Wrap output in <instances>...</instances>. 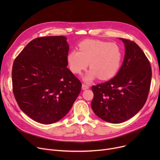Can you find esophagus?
Instances as JSON below:
<instances>
[{"label":"esophagus","instance_id":"34e87169","mask_svg":"<svg viewBox=\"0 0 160 160\" xmlns=\"http://www.w3.org/2000/svg\"><path fill=\"white\" fill-rule=\"evenodd\" d=\"M82 89H83V90H86V89H89V86L88 85H87V84H85V83H82Z\"/></svg>","mask_w":160,"mask_h":160}]
</instances>
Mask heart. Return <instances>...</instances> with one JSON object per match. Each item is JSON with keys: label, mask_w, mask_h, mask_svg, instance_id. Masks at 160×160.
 <instances>
[{"label": "heart", "mask_w": 160, "mask_h": 160, "mask_svg": "<svg viewBox=\"0 0 160 160\" xmlns=\"http://www.w3.org/2000/svg\"><path fill=\"white\" fill-rule=\"evenodd\" d=\"M79 50H72L67 55L70 70L80 74L89 63L91 70L84 80L90 82L97 78L109 80L118 72L122 60V52L118 45L97 39H87L80 43Z\"/></svg>", "instance_id": "heart-1"}]
</instances>
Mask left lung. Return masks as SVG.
<instances>
[{"instance_id": "obj_1", "label": "left lung", "mask_w": 160, "mask_h": 160, "mask_svg": "<svg viewBox=\"0 0 160 160\" xmlns=\"http://www.w3.org/2000/svg\"><path fill=\"white\" fill-rule=\"evenodd\" d=\"M125 45L124 62L119 72L106 82L91 87V108L102 120L121 123L132 118L147 101L152 69L142 49L130 39L120 38Z\"/></svg>"}]
</instances>
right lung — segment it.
I'll return each mask as SVG.
<instances>
[{"instance_id":"add662e5","label":"right lung","mask_w":160,"mask_h":160,"mask_svg":"<svg viewBox=\"0 0 160 160\" xmlns=\"http://www.w3.org/2000/svg\"><path fill=\"white\" fill-rule=\"evenodd\" d=\"M69 48L65 36L38 38L15 59V98L21 110L36 122L60 121L80 93L81 82L67 67Z\"/></svg>"}]
</instances>
